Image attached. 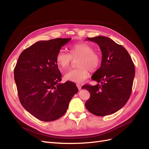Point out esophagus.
Returning a JSON list of instances; mask_svg holds the SVG:
<instances>
[{"label":"esophagus","instance_id":"1","mask_svg":"<svg viewBox=\"0 0 149 149\" xmlns=\"http://www.w3.org/2000/svg\"><path fill=\"white\" fill-rule=\"evenodd\" d=\"M77 88H78V89L79 90H80L81 89V86L80 85V84H77Z\"/></svg>","mask_w":149,"mask_h":149}]
</instances>
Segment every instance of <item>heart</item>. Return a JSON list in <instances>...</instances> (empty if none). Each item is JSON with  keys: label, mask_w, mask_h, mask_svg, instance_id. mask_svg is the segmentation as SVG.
Returning a JSON list of instances; mask_svg holds the SVG:
<instances>
[{"label": "heart", "mask_w": 149, "mask_h": 149, "mask_svg": "<svg viewBox=\"0 0 149 149\" xmlns=\"http://www.w3.org/2000/svg\"><path fill=\"white\" fill-rule=\"evenodd\" d=\"M79 58L77 61V68L69 71L64 75L66 80L75 83H80L89 76V70L95 71L100 64L99 55L94 52V49L90 45L81 42L72 45L70 47V55L64 50H60L56 56V63L61 71H66L72 63V60Z\"/></svg>", "instance_id": "heart-1"}]
</instances>
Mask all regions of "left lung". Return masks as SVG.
<instances>
[{"mask_svg":"<svg viewBox=\"0 0 149 149\" xmlns=\"http://www.w3.org/2000/svg\"><path fill=\"white\" fill-rule=\"evenodd\" d=\"M99 45L102 52L101 66L91 77L98 82L95 86L85 85L89 92L85 107L98 116L111 114L124 107L130 98L135 74L134 65L127 50L106 36L88 38L85 40Z\"/></svg>","mask_w":149,"mask_h":149,"instance_id":"left-lung-1","label":"left lung"}]
</instances>
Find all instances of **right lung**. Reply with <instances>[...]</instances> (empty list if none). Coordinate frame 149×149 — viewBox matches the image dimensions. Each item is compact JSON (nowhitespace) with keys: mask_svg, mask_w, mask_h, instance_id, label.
<instances>
[{"mask_svg":"<svg viewBox=\"0 0 149 149\" xmlns=\"http://www.w3.org/2000/svg\"><path fill=\"white\" fill-rule=\"evenodd\" d=\"M71 38L38 41L25 49L14 70L19 100L36 118L50 122L61 118L78 92L71 81L60 83L62 75L56 63L61 47Z\"/></svg>","mask_w":149,"mask_h":149,"instance_id":"add662e5","label":"right lung"}]
</instances>
